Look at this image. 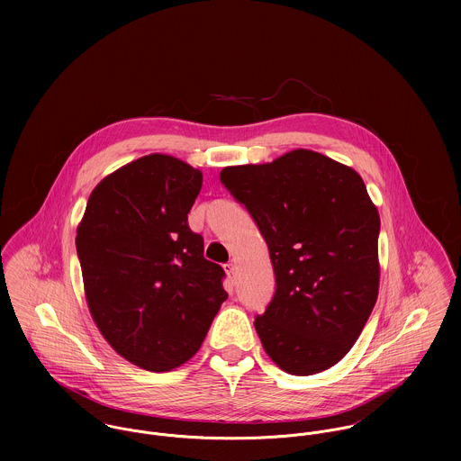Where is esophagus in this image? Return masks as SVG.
Masks as SVG:
<instances>
[{
  "mask_svg": "<svg viewBox=\"0 0 461 461\" xmlns=\"http://www.w3.org/2000/svg\"><path fill=\"white\" fill-rule=\"evenodd\" d=\"M225 271L229 276H234V271H236V263L225 264Z\"/></svg>",
  "mask_w": 461,
  "mask_h": 461,
  "instance_id": "esophagus-1",
  "label": "esophagus"
}]
</instances>
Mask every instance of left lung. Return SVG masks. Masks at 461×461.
<instances>
[{
	"label": "left lung",
	"instance_id": "obj_1",
	"mask_svg": "<svg viewBox=\"0 0 461 461\" xmlns=\"http://www.w3.org/2000/svg\"><path fill=\"white\" fill-rule=\"evenodd\" d=\"M221 185L256 220L276 291L256 330L285 373L327 371L353 348L380 289V214L351 167L294 149L225 167Z\"/></svg>",
	"mask_w": 461,
	"mask_h": 461
}]
</instances>
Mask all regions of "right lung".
I'll list each match as a JSON object with an SVG mask.
<instances>
[{
    "label": "right lung",
    "instance_id": "obj_1",
    "mask_svg": "<svg viewBox=\"0 0 461 461\" xmlns=\"http://www.w3.org/2000/svg\"><path fill=\"white\" fill-rule=\"evenodd\" d=\"M202 172L149 154L106 176L76 229L85 298L106 342L128 362L167 373L186 364L227 298L223 269L188 227Z\"/></svg>",
    "mask_w": 461,
    "mask_h": 461
}]
</instances>
